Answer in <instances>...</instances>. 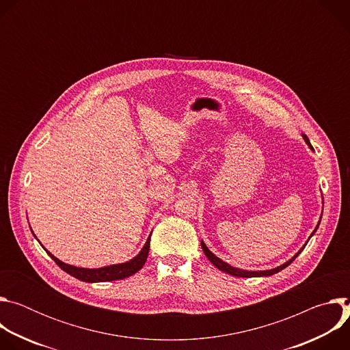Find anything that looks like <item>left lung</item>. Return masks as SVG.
<instances>
[{
  "mask_svg": "<svg viewBox=\"0 0 350 350\" xmlns=\"http://www.w3.org/2000/svg\"><path fill=\"white\" fill-rule=\"evenodd\" d=\"M302 137H304V139L306 141V144L309 145V148L310 149H313V146H312V144H310V141H309V138L305 135V134H302ZM323 204H324V201H323ZM320 221H321V216H320V220H319V223H317V226H316V228H314V231L312 232V235L310 237H313L314 235V232L317 231V228H319V226H320ZM310 237H309V239H310ZM309 239L306 241V243L299 249L297 251V254L296 255H293V258H291L288 262H285L284 265H281V266H278V267H275V269H270V270H258V271H251V270H242V269H238V267H232V266H230L228 263H226V262H223L220 258H217L216 255H213L211 251H209V247L205 245V242L204 241H201V246H202V249H204V254L206 255V258L211 260V263L212 265H215L219 270H221V271H224V273H227V274H231V275H234V277H245V278H251V277H269V275H273V274H275V273H278V271H281V270H284L285 267H288L296 258H297V255L301 254L304 249H305V246L308 245V242H309Z\"/></svg>",
  "mask_w": 350,
  "mask_h": 350,
  "instance_id": "left-lung-1",
  "label": "left lung"
}]
</instances>
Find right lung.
Returning a JSON list of instances; mask_svg holds the SVG:
<instances>
[{
	"mask_svg": "<svg viewBox=\"0 0 350 350\" xmlns=\"http://www.w3.org/2000/svg\"><path fill=\"white\" fill-rule=\"evenodd\" d=\"M149 241H151V234H149L145 245L142 246V249L138 252V255L134 256L133 259H130L129 262L119 263V265H111V266L99 267V269H84V267H76V266H72V265H66L62 260H59L58 258H55L51 252H48L46 249H45V251L64 271L73 275L75 278H77L80 281H84V282H105V281L123 280V278H127V277L135 274L137 271H139L142 269V266L145 265L146 258H148Z\"/></svg>",
	"mask_w": 350,
	"mask_h": 350,
	"instance_id": "add662e5",
	"label": "right lung"
}]
</instances>
